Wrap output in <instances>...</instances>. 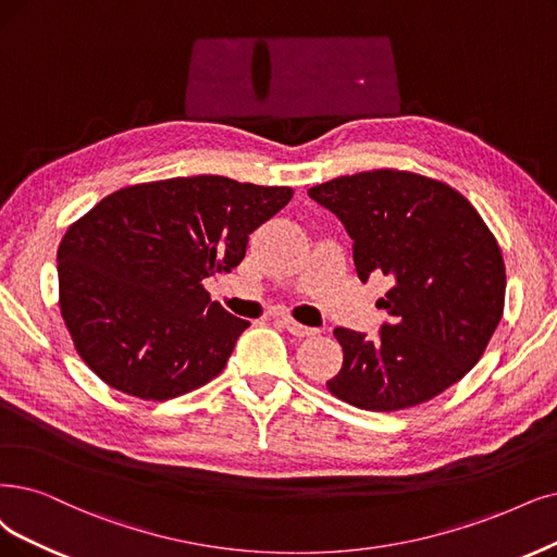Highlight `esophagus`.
<instances>
[{"label":"esophagus","instance_id":"obj_1","mask_svg":"<svg viewBox=\"0 0 557 557\" xmlns=\"http://www.w3.org/2000/svg\"><path fill=\"white\" fill-rule=\"evenodd\" d=\"M280 321H282V325L286 327V331H289V333L296 335V337H312V335L319 333L317 327H307V325H302V323H298V321H294V319H289V317H282Z\"/></svg>","mask_w":557,"mask_h":557}]
</instances>
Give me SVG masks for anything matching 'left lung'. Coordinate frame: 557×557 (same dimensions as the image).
<instances>
[{
  "instance_id": "8db88e82",
  "label": "left lung",
  "mask_w": 557,
  "mask_h": 557,
  "mask_svg": "<svg viewBox=\"0 0 557 557\" xmlns=\"http://www.w3.org/2000/svg\"><path fill=\"white\" fill-rule=\"evenodd\" d=\"M354 240L358 277L393 280L376 305L381 337L335 327L342 369L325 383L351 406L393 413L461 381L505 310V259L493 232L451 185L404 170L339 176L307 190Z\"/></svg>"
}]
</instances>
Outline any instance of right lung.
Instances as JSON below:
<instances>
[{
	"label": "right lung",
	"instance_id": "add662e5",
	"mask_svg": "<svg viewBox=\"0 0 557 557\" xmlns=\"http://www.w3.org/2000/svg\"><path fill=\"white\" fill-rule=\"evenodd\" d=\"M282 185L188 176L100 199L59 243V310L77 356L110 387L168 401L213 381L250 321L203 289L292 201Z\"/></svg>",
	"mask_w": 557,
	"mask_h": 557
}]
</instances>
